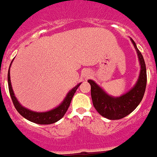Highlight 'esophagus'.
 Masks as SVG:
<instances>
[{"label":"esophagus","mask_w":157,"mask_h":157,"mask_svg":"<svg viewBox=\"0 0 157 157\" xmlns=\"http://www.w3.org/2000/svg\"><path fill=\"white\" fill-rule=\"evenodd\" d=\"M89 76H90V73H89V72H87V71H85V72H83V76L85 77V79L88 78V77H89Z\"/></svg>","instance_id":"1"}]
</instances>
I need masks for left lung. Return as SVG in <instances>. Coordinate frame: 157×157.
I'll return each instance as SVG.
<instances>
[{"label": "left lung", "instance_id": "obj_1", "mask_svg": "<svg viewBox=\"0 0 157 157\" xmlns=\"http://www.w3.org/2000/svg\"><path fill=\"white\" fill-rule=\"evenodd\" d=\"M140 63V73L134 88L120 97H112L105 93L93 81L89 80L91 85V96L94 108L102 117L109 120H120L134 111L143 99L147 84L146 65L141 52L137 48L132 39Z\"/></svg>", "mask_w": 157, "mask_h": 157}]
</instances>
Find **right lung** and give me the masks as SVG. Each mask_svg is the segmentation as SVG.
I'll return each mask as SVG.
<instances>
[{"instance_id": "add662e5", "label": "right lung", "mask_w": 157, "mask_h": 157, "mask_svg": "<svg viewBox=\"0 0 157 157\" xmlns=\"http://www.w3.org/2000/svg\"><path fill=\"white\" fill-rule=\"evenodd\" d=\"M9 68H10V66H9ZM8 84H9V93H10V97H11L14 106H15L16 109L17 110L18 113L22 117H25V119L29 120V121H32L33 123L39 124H50L55 123V122L61 119L67 112V110H68V107L70 105L71 101H72V97L74 96V93H76V89H78V87L81 85V84H79L75 88H73L68 93L62 104L59 105L57 108L52 109L51 111L46 112V113H36V112L30 111L29 109L22 107L21 105L19 104V102H18L17 98L14 96L13 91L12 89L9 70L8 72Z\"/></svg>"}]
</instances>
